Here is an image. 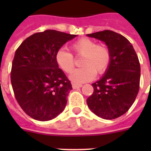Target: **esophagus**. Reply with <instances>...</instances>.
Returning <instances> with one entry per match:
<instances>
[{"label":"esophagus","instance_id":"obj_1","mask_svg":"<svg viewBox=\"0 0 151 151\" xmlns=\"http://www.w3.org/2000/svg\"><path fill=\"white\" fill-rule=\"evenodd\" d=\"M72 86H73V88L76 89V88H79L82 87V85H81V84H76V83H72Z\"/></svg>","mask_w":151,"mask_h":151}]
</instances>
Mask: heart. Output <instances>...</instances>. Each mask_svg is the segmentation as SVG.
Listing matches in <instances>:
<instances>
[{"label":"heart","instance_id":"1","mask_svg":"<svg viewBox=\"0 0 151 151\" xmlns=\"http://www.w3.org/2000/svg\"><path fill=\"white\" fill-rule=\"evenodd\" d=\"M76 57H82V67L72 73L70 78L76 83H83L93 79L95 75H101L107 70L111 62V52L105 44H97L92 39L83 37L71 45ZM57 64L66 73H70L75 66V59L65 48H59L55 54Z\"/></svg>","mask_w":151,"mask_h":151}]
</instances>
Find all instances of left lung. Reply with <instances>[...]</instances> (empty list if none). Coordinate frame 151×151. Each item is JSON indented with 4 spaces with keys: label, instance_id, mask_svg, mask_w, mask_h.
Returning <instances> with one entry per match:
<instances>
[{
    "label": "left lung",
    "instance_id": "1",
    "mask_svg": "<svg viewBox=\"0 0 151 151\" xmlns=\"http://www.w3.org/2000/svg\"><path fill=\"white\" fill-rule=\"evenodd\" d=\"M87 36L104 41L111 52V62L106 73L92 84L94 92L87 99L88 106L98 117L115 119L129 110L138 95V56L129 40L116 32L106 29Z\"/></svg>",
    "mask_w": 151,
    "mask_h": 151
}]
</instances>
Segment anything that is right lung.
<instances>
[{
  "mask_svg": "<svg viewBox=\"0 0 151 151\" xmlns=\"http://www.w3.org/2000/svg\"><path fill=\"white\" fill-rule=\"evenodd\" d=\"M76 36L47 29L27 37L15 51L11 82L18 103L32 118L49 121L66 107L72 85L59 68L55 54Z\"/></svg>",
  "mask_w": 151,
  "mask_h": 151,
  "instance_id": "obj_1",
  "label": "right lung"
}]
</instances>
